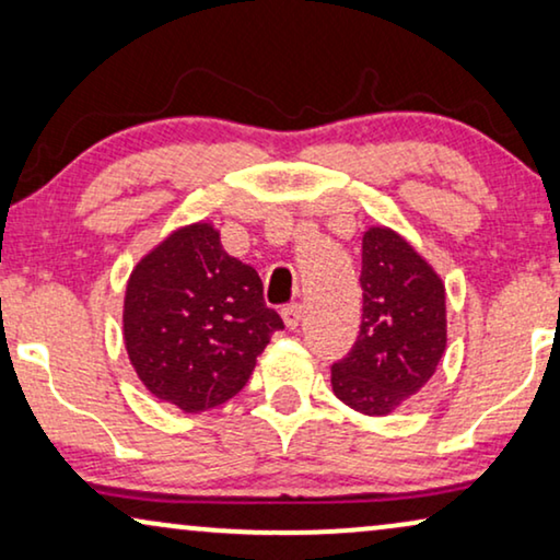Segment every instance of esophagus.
<instances>
[{
	"instance_id": "obj_1",
	"label": "esophagus",
	"mask_w": 560,
	"mask_h": 560,
	"mask_svg": "<svg viewBox=\"0 0 560 560\" xmlns=\"http://www.w3.org/2000/svg\"><path fill=\"white\" fill-rule=\"evenodd\" d=\"M282 320H285L288 328H298L303 320V305L301 303H290L282 308Z\"/></svg>"
}]
</instances>
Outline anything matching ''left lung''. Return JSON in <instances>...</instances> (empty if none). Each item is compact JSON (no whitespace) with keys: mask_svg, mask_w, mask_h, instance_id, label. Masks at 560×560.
Returning <instances> with one entry per match:
<instances>
[{"mask_svg":"<svg viewBox=\"0 0 560 560\" xmlns=\"http://www.w3.org/2000/svg\"><path fill=\"white\" fill-rule=\"evenodd\" d=\"M362 326L331 366L334 395L364 416H387L433 377L446 351V288L431 265L385 226L362 240Z\"/></svg>","mask_w":560,"mask_h":560,"instance_id":"8db88e82","label":"left lung"}]
</instances>
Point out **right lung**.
Wrapping results in <instances>:
<instances>
[{"label": "right lung", "mask_w": 560, "mask_h": 560, "mask_svg": "<svg viewBox=\"0 0 560 560\" xmlns=\"http://www.w3.org/2000/svg\"><path fill=\"white\" fill-rule=\"evenodd\" d=\"M121 320L137 377L183 412L240 393L270 336L285 328L255 267L229 257L206 221L175 229L137 262Z\"/></svg>", "instance_id": "obj_1"}]
</instances>
